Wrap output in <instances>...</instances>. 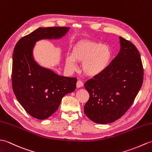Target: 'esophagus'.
<instances>
[{
	"instance_id": "esophagus-1",
	"label": "esophagus",
	"mask_w": 152,
	"mask_h": 152,
	"mask_svg": "<svg viewBox=\"0 0 152 152\" xmlns=\"http://www.w3.org/2000/svg\"><path fill=\"white\" fill-rule=\"evenodd\" d=\"M83 86V83L82 82V81H80V80L77 81V83H76V87L77 88H80V87H82Z\"/></svg>"
}]
</instances>
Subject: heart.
<instances>
[{"label":"heart","mask_w":152,"mask_h":152,"mask_svg":"<svg viewBox=\"0 0 152 152\" xmlns=\"http://www.w3.org/2000/svg\"><path fill=\"white\" fill-rule=\"evenodd\" d=\"M113 53L111 48L99 42L82 41L75 45L71 54L65 58L66 67L70 71L77 68L76 62L82 63V69L87 76L94 77L103 72L110 64Z\"/></svg>","instance_id":"obj_1"}]
</instances>
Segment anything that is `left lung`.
<instances>
[{
  "instance_id": "obj_1",
  "label": "left lung",
  "mask_w": 152,
  "mask_h": 152,
  "mask_svg": "<svg viewBox=\"0 0 152 152\" xmlns=\"http://www.w3.org/2000/svg\"><path fill=\"white\" fill-rule=\"evenodd\" d=\"M121 50L103 72L87 81L89 99L84 113L91 121L105 124L120 118L128 110L143 82L139 52L131 42L119 37Z\"/></svg>"
}]
</instances>
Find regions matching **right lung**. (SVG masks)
I'll return each mask as SVG.
<instances>
[{
	"label": "right lung",
	"instance_id": "1",
	"mask_svg": "<svg viewBox=\"0 0 152 152\" xmlns=\"http://www.w3.org/2000/svg\"><path fill=\"white\" fill-rule=\"evenodd\" d=\"M69 29V27H40L21 38L14 48L13 92L24 110L37 119H47L54 114L63 97L75 91L77 79L60 76L39 64L34 56L35 45L42 39H59Z\"/></svg>",
	"mask_w": 152,
	"mask_h": 152
}]
</instances>
